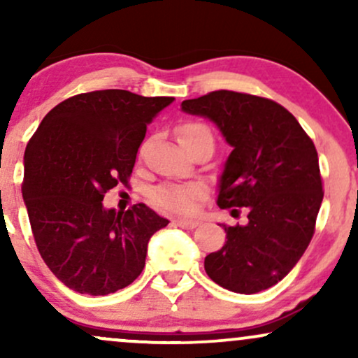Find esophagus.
Wrapping results in <instances>:
<instances>
[{
  "instance_id": "34e87169",
  "label": "esophagus",
  "mask_w": 358,
  "mask_h": 358,
  "mask_svg": "<svg viewBox=\"0 0 358 358\" xmlns=\"http://www.w3.org/2000/svg\"><path fill=\"white\" fill-rule=\"evenodd\" d=\"M199 224H200L199 220H193V219H176V220H175L176 227L187 229V231H192V229L199 227Z\"/></svg>"
}]
</instances>
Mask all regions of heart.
I'll return each instance as SVG.
<instances>
[{"mask_svg": "<svg viewBox=\"0 0 358 358\" xmlns=\"http://www.w3.org/2000/svg\"><path fill=\"white\" fill-rule=\"evenodd\" d=\"M208 133V127L199 122H188L183 124L178 131V138L192 136V134ZM202 193V188L196 185H162L151 193V200L158 207L171 212H188L193 207V200Z\"/></svg>", "mask_w": 358, "mask_h": 358, "instance_id": "b5f03b06", "label": "heart"}]
</instances>
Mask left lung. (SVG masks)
I'll list each match as a JSON object with an SVG mask.
<instances>
[{"mask_svg": "<svg viewBox=\"0 0 358 358\" xmlns=\"http://www.w3.org/2000/svg\"><path fill=\"white\" fill-rule=\"evenodd\" d=\"M232 146L219 180L217 205L248 208L244 225L219 224L222 249L205 257L213 282L241 294L274 286L296 266L315 232L323 200L318 153L296 117L278 102L215 90L182 102Z\"/></svg>", "mask_w": 358, "mask_h": 358, "instance_id": "left-lung-1", "label": "left lung"}]
</instances>
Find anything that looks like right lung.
<instances>
[{
  "label": "right lung",
  "instance_id": "1",
  "mask_svg": "<svg viewBox=\"0 0 358 358\" xmlns=\"http://www.w3.org/2000/svg\"><path fill=\"white\" fill-rule=\"evenodd\" d=\"M175 97L108 89L55 106L24 150L22 193L45 264L80 294L116 293L141 274L148 242L168 220L146 207L116 212L104 193L127 185L146 124Z\"/></svg>",
  "mask_w": 358,
  "mask_h": 358
}]
</instances>
